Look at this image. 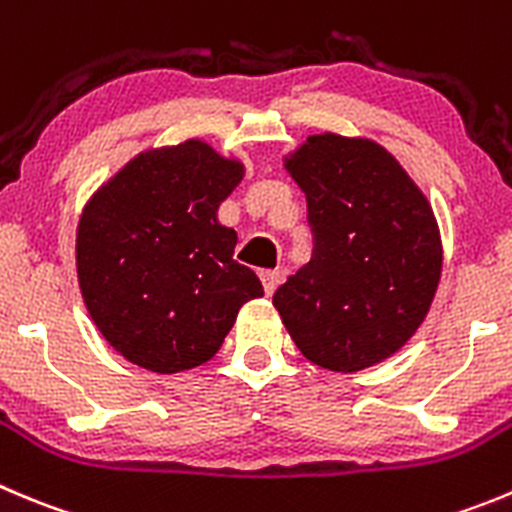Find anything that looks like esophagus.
<instances>
[{"mask_svg":"<svg viewBox=\"0 0 512 512\" xmlns=\"http://www.w3.org/2000/svg\"><path fill=\"white\" fill-rule=\"evenodd\" d=\"M280 278H283V275H280L278 270H262L260 272V280H262V285H265V293L267 295H272V293H275V290H278Z\"/></svg>","mask_w":512,"mask_h":512,"instance_id":"obj_1","label":"esophagus"}]
</instances>
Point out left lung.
I'll list each match as a JSON object with an SVG mask.
<instances>
[{
    "mask_svg": "<svg viewBox=\"0 0 512 512\" xmlns=\"http://www.w3.org/2000/svg\"><path fill=\"white\" fill-rule=\"evenodd\" d=\"M308 199L313 257L272 295L308 361L353 374L394 356L442 275L432 204L369 138L318 133L285 156Z\"/></svg>",
    "mask_w": 512,
    "mask_h": 512,
    "instance_id": "1",
    "label": "left lung"
}]
</instances>
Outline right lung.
<instances>
[{"mask_svg": "<svg viewBox=\"0 0 512 512\" xmlns=\"http://www.w3.org/2000/svg\"><path fill=\"white\" fill-rule=\"evenodd\" d=\"M245 176L207 141L141 151L80 214L75 265L85 308L126 361L179 374L207 364L262 283L234 260L217 209Z\"/></svg>", "mask_w": 512, "mask_h": 512, "instance_id": "1", "label": "right lung"}]
</instances>
